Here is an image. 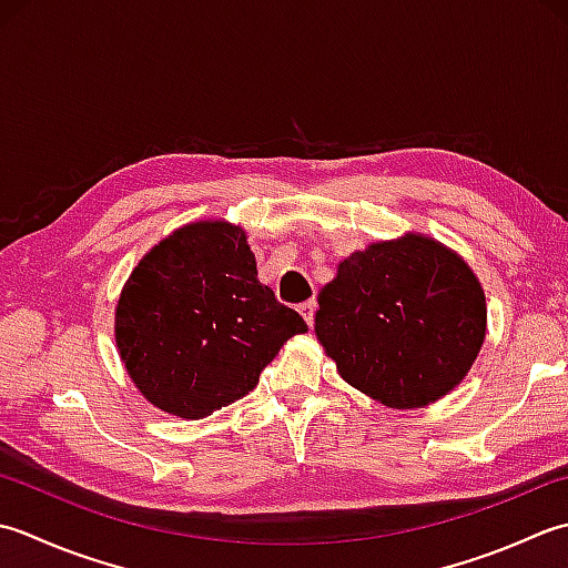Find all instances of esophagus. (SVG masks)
<instances>
[{
  "label": "esophagus",
  "instance_id": "esophagus-1",
  "mask_svg": "<svg viewBox=\"0 0 568 568\" xmlns=\"http://www.w3.org/2000/svg\"><path fill=\"white\" fill-rule=\"evenodd\" d=\"M298 314L304 316V321L308 323H314V314H316V301H304V304H298Z\"/></svg>",
  "mask_w": 568,
  "mask_h": 568
}]
</instances>
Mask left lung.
I'll return each instance as SVG.
<instances>
[{"instance_id": "8db88e82", "label": "left lung", "mask_w": 568, "mask_h": 568, "mask_svg": "<svg viewBox=\"0 0 568 568\" xmlns=\"http://www.w3.org/2000/svg\"><path fill=\"white\" fill-rule=\"evenodd\" d=\"M316 338L338 375L392 409H419L458 387L488 331L466 260L434 237L369 242L318 292Z\"/></svg>"}]
</instances>
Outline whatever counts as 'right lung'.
<instances>
[{"label":"right lung","mask_w":568,"mask_h":568,"mask_svg":"<svg viewBox=\"0 0 568 568\" xmlns=\"http://www.w3.org/2000/svg\"><path fill=\"white\" fill-rule=\"evenodd\" d=\"M308 331L257 280L240 225L189 223L149 250L114 308V341L146 402L203 419L250 395L282 345Z\"/></svg>","instance_id":"right-lung-1"}]
</instances>
